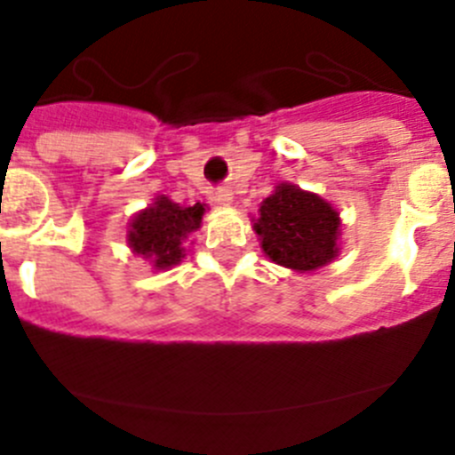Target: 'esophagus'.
Wrapping results in <instances>:
<instances>
[{
	"label": "esophagus",
	"instance_id": "34e87169",
	"mask_svg": "<svg viewBox=\"0 0 455 455\" xmlns=\"http://www.w3.org/2000/svg\"><path fill=\"white\" fill-rule=\"evenodd\" d=\"M214 200H216V203H219V205H225V207L232 205V191H230V189H225V187H223V189L216 191Z\"/></svg>",
	"mask_w": 455,
	"mask_h": 455
}]
</instances>
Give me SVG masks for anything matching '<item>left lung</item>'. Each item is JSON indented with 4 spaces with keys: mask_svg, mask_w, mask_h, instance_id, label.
I'll return each mask as SVG.
<instances>
[{
    "mask_svg": "<svg viewBox=\"0 0 455 455\" xmlns=\"http://www.w3.org/2000/svg\"><path fill=\"white\" fill-rule=\"evenodd\" d=\"M261 250L277 266L314 273L340 255L343 220L339 210L314 191L279 182L252 216Z\"/></svg>",
    "mask_w": 455,
    "mask_h": 455,
    "instance_id": "1",
    "label": "left lung"
}]
</instances>
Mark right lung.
<instances>
[{"label":"right lung","instance_id":"right-lung-1","mask_svg":"<svg viewBox=\"0 0 455 455\" xmlns=\"http://www.w3.org/2000/svg\"><path fill=\"white\" fill-rule=\"evenodd\" d=\"M205 210V203L180 205L164 194L156 196L151 205L137 212L128 223V248L148 261L153 270L173 268L185 259L187 239L200 228Z\"/></svg>","mask_w":455,"mask_h":455}]
</instances>
